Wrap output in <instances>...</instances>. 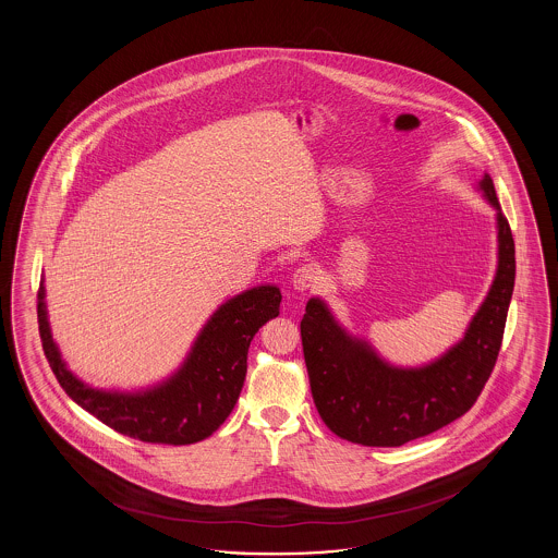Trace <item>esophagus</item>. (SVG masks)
Returning <instances> with one entry per match:
<instances>
[{
    "label": "esophagus",
    "mask_w": 558,
    "mask_h": 558,
    "mask_svg": "<svg viewBox=\"0 0 558 558\" xmlns=\"http://www.w3.org/2000/svg\"><path fill=\"white\" fill-rule=\"evenodd\" d=\"M294 291H310L319 284V271L314 266H301L294 269L291 278Z\"/></svg>",
    "instance_id": "obj_1"
}]
</instances>
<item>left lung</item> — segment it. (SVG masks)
<instances>
[{"instance_id": "obj_1", "label": "left lung", "mask_w": 558, "mask_h": 558, "mask_svg": "<svg viewBox=\"0 0 558 558\" xmlns=\"http://www.w3.org/2000/svg\"><path fill=\"white\" fill-rule=\"evenodd\" d=\"M477 190L496 211L498 266L462 339L423 366H396L351 335L328 303L312 296L301 341L312 396L326 426L351 444L398 448L450 425L477 401L502 345L514 289V240L489 173Z\"/></svg>"}]
</instances>
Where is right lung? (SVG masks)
<instances>
[{
  "instance_id": "right-lung-1",
  "label": "right lung",
  "mask_w": 558,
  "mask_h": 558,
  "mask_svg": "<svg viewBox=\"0 0 558 558\" xmlns=\"http://www.w3.org/2000/svg\"><path fill=\"white\" fill-rule=\"evenodd\" d=\"M276 284H259L223 301L205 322L182 366L137 391L98 389L69 371L48 319L46 287L37 294V319L46 357L66 396L98 421L148 444L187 446L207 439L239 401L246 353L257 330L280 314Z\"/></svg>"
}]
</instances>
